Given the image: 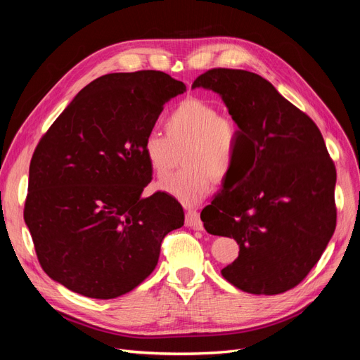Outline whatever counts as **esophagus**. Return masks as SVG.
<instances>
[{"label":"esophagus","mask_w":360,"mask_h":360,"mask_svg":"<svg viewBox=\"0 0 360 360\" xmlns=\"http://www.w3.org/2000/svg\"><path fill=\"white\" fill-rule=\"evenodd\" d=\"M186 225L193 228V230H202V221L200 213L195 209H188L186 212Z\"/></svg>","instance_id":"1"}]
</instances>
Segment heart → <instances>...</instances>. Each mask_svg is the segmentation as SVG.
Returning <instances> with one entry per match:
<instances>
[{
	"label": "heart",
	"instance_id": "heart-1",
	"mask_svg": "<svg viewBox=\"0 0 360 360\" xmlns=\"http://www.w3.org/2000/svg\"><path fill=\"white\" fill-rule=\"evenodd\" d=\"M165 130L167 135L151 132L144 138L143 153L150 168L156 177H167L183 148L186 168L162 180L158 189L181 204H198L210 193L214 177L222 180L234 169L240 127L231 117L219 115L210 102L188 97L167 115Z\"/></svg>",
	"mask_w": 360,
	"mask_h": 360
}]
</instances>
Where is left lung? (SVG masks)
<instances>
[{
	"mask_svg": "<svg viewBox=\"0 0 360 360\" xmlns=\"http://www.w3.org/2000/svg\"><path fill=\"white\" fill-rule=\"evenodd\" d=\"M197 86L222 97L242 134L234 169L201 212L207 233L240 248L221 274L250 294L288 291L317 264L336 226V169L320 129L257 73L212 69Z\"/></svg>",
	"mask_w": 360,
	"mask_h": 360,
	"instance_id": "left-lung-1",
	"label": "left lung"
}]
</instances>
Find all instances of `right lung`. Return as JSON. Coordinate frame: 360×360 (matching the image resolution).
Instances as JSON below:
<instances>
[{
	"label": "right lung",
	"mask_w": 360,
	"mask_h": 360,
	"mask_svg": "<svg viewBox=\"0 0 360 360\" xmlns=\"http://www.w3.org/2000/svg\"><path fill=\"white\" fill-rule=\"evenodd\" d=\"M186 85L159 70L110 73L76 94L30 163L24 219L41 269L73 292L114 299L155 270L180 202L151 181L143 153L160 112Z\"/></svg>",
	"instance_id": "1"
}]
</instances>
